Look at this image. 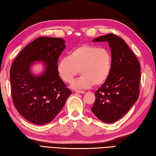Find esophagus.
<instances>
[{
  "instance_id": "esophagus-1",
  "label": "esophagus",
  "mask_w": 156,
  "mask_h": 156,
  "mask_svg": "<svg viewBox=\"0 0 156 156\" xmlns=\"http://www.w3.org/2000/svg\"><path fill=\"white\" fill-rule=\"evenodd\" d=\"M75 92H77V93H79V94H84L85 93V91H82V90H75Z\"/></svg>"
}]
</instances>
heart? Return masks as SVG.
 I'll return each mask as SVG.
<instances>
[{
    "label": "heart",
    "instance_id": "1",
    "mask_svg": "<svg viewBox=\"0 0 156 156\" xmlns=\"http://www.w3.org/2000/svg\"><path fill=\"white\" fill-rule=\"evenodd\" d=\"M112 67V55L108 49L83 44L60 60L57 69L60 78L66 83L73 81L80 71L81 77L73 83L72 87L82 89L103 84L109 77Z\"/></svg>",
    "mask_w": 156,
    "mask_h": 156
}]
</instances>
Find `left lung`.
Returning <instances> with one entry per match:
<instances>
[{
    "instance_id": "obj_1",
    "label": "left lung",
    "mask_w": 156,
    "mask_h": 156,
    "mask_svg": "<svg viewBox=\"0 0 156 156\" xmlns=\"http://www.w3.org/2000/svg\"><path fill=\"white\" fill-rule=\"evenodd\" d=\"M107 42L112 67L107 80L95 92L92 112L101 121L112 123L121 119L137 100L141 81L140 62L121 37L109 34L93 42Z\"/></svg>"
}]
</instances>
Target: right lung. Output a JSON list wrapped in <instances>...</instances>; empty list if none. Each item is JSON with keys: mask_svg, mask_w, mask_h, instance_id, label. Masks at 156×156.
I'll use <instances>...</instances> for the list:
<instances>
[{"mask_svg": "<svg viewBox=\"0 0 156 156\" xmlns=\"http://www.w3.org/2000/svg\"><path fill=\"white\" fill-rule=\"evenodd\" d=\"M65 42L60 37H38L21 50L11 66L14 106L31 123L42 125L52 121L72 93L60 79L57 69ZM35 61L46 64L41 76H34L30 73L31 63Z\"/></svg>", "mask_w": 156, "mask_h": 156, "instance_id": "right-lung-1", "label": "right lung"}]
</instances>
